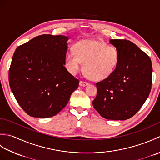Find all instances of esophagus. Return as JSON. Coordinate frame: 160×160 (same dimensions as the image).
Here are the masks:
<instances>
[{
    "instance_id": "1",
    "label": "esophagus",
    "mask_w": 160,
    "mask_h": 160,
    "mask_svg": "<svg viewBox=\"0 0 160 160\" xmlns=\"http://www.w3.org/2000/svg\"><path fill=\"white\" fill-rule=\"evenodd\" d=\"M88 84H89V83L87 82H84V81H82V80L80 81V85L81 87H85V86L88 85Z\"/></svg>"
}]
</instances>
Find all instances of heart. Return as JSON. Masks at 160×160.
Segmentation results:
<instances>
[{
	"instance_id": "b5f03b06",
	"label": "heart",
	"mask_w": 160,
	"mask_h": 160,
	"mask_svg": "<svg viewBox=\"0 0 160 160\" xmlns=\"http://www.w3.org/2000/svg\"><path fill=\"white\" fill-rule=\"evenodd\" d=\"M73 53H68L64 64L72 75L83 71L89 79L94 81L106 80L118 66L120 54L113 46L98 40H82L73 47Z\"/></svg>"
}]
</instances>
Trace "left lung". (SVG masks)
Returning a JSON list of instances; mask_svg holds the SVG:
<instances>
[{"label": "left lung", "instance_id": "8db88e82", "mask_svg": "<svg viewBox=\"0 0 160 160\" xmlns=\"http://www.w3.org/2000/svg\"><path fill=\"white\" fill-rule=\"evenodd\" d=\"M120 54L115 72L96 83L93 106L107 120H125L140 110L148 98L152 84L150 57L127 40H110Z\"/></svg>", "mask_w": 160, "mask_h": 160}]
</instances>
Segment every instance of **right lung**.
<instances>
[{
    "label": "right lung",
    "instance_id": "add662e5",
    "mask_svg": "<svg viewBox=\"0 0 160 160\" xmlns=\"http://www.w3.org/2000/svg\"><path fill=\"white\" fill-rule=\"evenodd\" d=\"M67 36L43 34L17 47L9 71L16 101L32 117L54 116L79 85L64 67Z\"/></svg>",
    "mask_w": 160,
    "mask_h": 160
}]
</instances>
